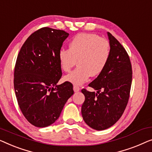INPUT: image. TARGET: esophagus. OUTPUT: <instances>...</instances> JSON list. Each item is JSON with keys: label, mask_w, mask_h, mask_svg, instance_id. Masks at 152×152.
I'll use <instances>...</instances> for the list:
<instances>
[{"label": "esophagus", "mask_w": 152, "mask_h": 152, "mask_svg": "<svg viewBox=\"0 0 152 152\" xmlns=\"http://www.w3.org/2000/svg\"><path fill=\"white\" fill-rule=\"evenodd\" d=\"M80 87L78 86H77V85H74V91H75V92H78V91H80Z\"/></svg>", "instance_id": "34e87169"}]
</instances>
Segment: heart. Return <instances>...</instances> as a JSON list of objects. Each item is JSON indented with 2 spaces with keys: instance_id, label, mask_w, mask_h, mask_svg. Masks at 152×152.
<instances>
[{
  "instance_id": "1",
  "label": "heart",
  "mask_w": 152,
  "mask_h": 152,
  "mask_svg": "<svg viewBox=\"0 0 152 152\" xmlns=\"http://www.w3.org/2000/svg\"><path fill=\"white\" fill-rule=\"evenodd\" d=\"M110 42L92 33H80L74 36L69 43V49L62 48L58 54L61 69L70 72L76 65L78 67L64 77V80L74 85H82L91 76L99 75L110 60Z\"/></svg>"
}]
</instances>
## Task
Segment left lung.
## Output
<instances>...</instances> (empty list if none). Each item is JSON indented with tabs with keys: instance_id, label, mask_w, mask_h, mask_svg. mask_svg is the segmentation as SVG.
Instances as JSON below:
<instances>
[{
	"instance_id": "8db88e82",
	"label": "left lung",
	"mask_w": 152,
	"mask_h": 152,
	"mask_svg": "<svg viewBox=\"0 0 152 152\" xmlns=\"http://www.w3.org/2000/svg\"><path fill=\"white\" fill-rule=\"evenodd\" d=\"M111 54L104 69L89 87L97 90L91 92L83 89L85 101L81 107L83 120L96 130H104L114 125L123 115L129 98L132 69L129 56L114 36L107 32Z\"/></svg>"
}]
</instances>
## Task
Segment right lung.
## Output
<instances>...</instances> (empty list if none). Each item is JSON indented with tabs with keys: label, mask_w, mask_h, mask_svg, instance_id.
<instances>
[{
	"label": "right lung",
	"mask_w": 152,
	"mask_h": 152,
	"mask_svg": "<svg viewBox=\"0 0 152 152\" xmlns=\"http://www.w3.org/2000/svg\"><path fill=\"white\" fill-rule=\"evenodd\" d=\"M69 34L42 27L31 34L23 45L14 69V85L23 114L38 127L52 125L59 118L73 85L62 76L58 54Z\"/></svg>",
	"instance_id": "right-lung-1"
}]
</instances>
